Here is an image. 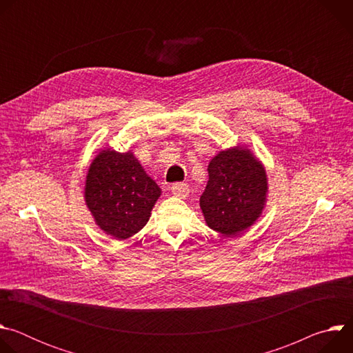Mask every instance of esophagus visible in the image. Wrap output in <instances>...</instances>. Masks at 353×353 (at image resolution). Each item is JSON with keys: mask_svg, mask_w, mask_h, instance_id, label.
<instances>
[{"mask_svg": "<svg viewBox=\"0 0 353 353\" xmlns=\"http://www.w3.org/2000/svg\"><path fill=\"white\" fill-rule=\"evenodd\" d=\"M170 191L173 192V195L179 196V198H185L190 192V188L185 183H174L172 187H170Z\"/></svg>", "mask_w": 353, "mask_h": 353, "instance_id": "34e87169", "label": "esophagus"}]
</instances>
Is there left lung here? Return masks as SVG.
Instances as JSON below:
<instances>
[{
  "label": "left lung",
  "mask_w": 353,
  "mask_h": 353,
  "mask_svg": "<svg viewBox=\"0 0 353 353\" xmlns=\"http://www.w3.org/2000/svg\"><path fill=\"white\" fill-rule=\"evenodd\" d=\"M210 180L199 198L207 225L233 237L245 232L263 214L267 203V173L244 146H234L212 158Z\"/></svg>",
  "instance_id": "left-lung-1"
}]
</instances>
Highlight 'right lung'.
I'll return each mask as SVG.
<instances>
[{
	"mask_svg": "<svg viewBox=\"0 0 353 353\" xmlns=\"http://www.w3.org/2000/svg\"><path fill=\"white\" fill-rule=\"evenodd\" d=\"M161 188L131 150H102L90 163L85 183V203L106 234L125 240L149 221Z\"/></svg>",
	"mask_w": 353,
	"mask_h": 353,
	"instance_id": "right-lung-1",
	"label": "right lung"
}]
</instances>
